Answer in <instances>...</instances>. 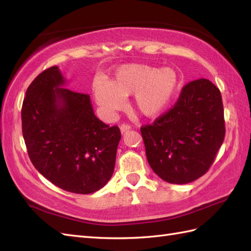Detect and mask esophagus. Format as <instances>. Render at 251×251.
Returning a JSON list of instances; mask_svg holds the SVG:
<instances>
[{"label": "esophagus", "instance_id": "obj_1", "mask_svg": "<svg viewBox=\"0 0 251 251\" xmlns=\"http://www.w3.org/2000/svg\"><path fill=\"white\" fill-rule=\"evenodd\" d=\"M130 128H131V127H130V125H128V124H122V125H121V131H122V134H125V132L128 131Z\"/></svg>", "mask_w": 251, "mask_h": 251}]
</instances>
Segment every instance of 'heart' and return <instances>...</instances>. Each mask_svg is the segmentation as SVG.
<instances>
[{
    "mask_svg": "<svg viewBox=\"0 0 251 251\" xmlns=\"http://www.w3.org/2000/svg\"><path fill=\"white\" fill-rule=\"evenodd\" d=\"M181 78L173 68L158 69L145 63H126L114 69L108 81L95 78L93 94L106 117L125 105L124 97L134 95L137 111L147 117L162 114L180 90Z\"/></svg>",
    "mask_w": 251,
    "mask_h": 251,
    "instance_id": "1",
    "label": "heart"
}]
</instances>
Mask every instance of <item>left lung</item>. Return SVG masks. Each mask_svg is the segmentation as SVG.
Here are the masks:
<instances>
[{"instance_id":"1","label":"left lung","mask_w":251,"mask_h":251,"mask_svg":"<svg viewBox=\"0 0 251 251\" xmlns=\"http://www.w3.org/2000/svg\"><path fill=\"white\" fill-rule=\"evenodd\" d=\"M140 130L148 162L159 178L174 184L199 179L225 140L219 88L206 78L188 83L173 108Z\"/></svg>"}]
</instances>
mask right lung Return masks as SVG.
<instances>
[{"label": "right lung", "instance_id": "1", "mask_svg": "<svg viewBox=\"0 0 251 251\" xmlns=\"http://www.w3.org/2000/svg\"><path fill=\"white\" fill-rule=\"evenodd\" d=\"M65 84L57 66L30 84L21 109L24 139L32 164L47 180L72 193L90 194L113 175L121 131L95 115L89 95Z\"/></svg>", "mask_w": 251, "mask_h": 251}]
</instances>
